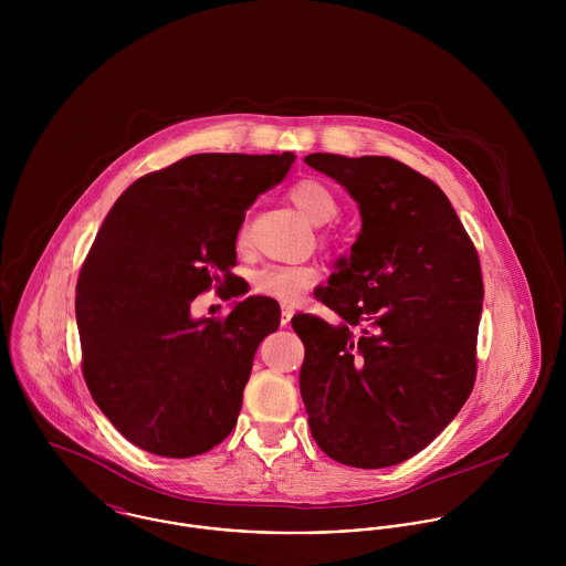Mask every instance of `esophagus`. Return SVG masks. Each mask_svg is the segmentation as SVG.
I'll return each instance as SVG.
<instances>
[{
  "label": "esophagus",
  "instance_id": "obj_1",
  "mask_svg": "<svg viewBox=\"0 0 566 566\" xmlns=\"http://www.w3.org/2000/svg\"><path fill=\"white\" fill-rule=\"evenodd\" d=\"M292 316H294V305H281V324L285 326V324H290L292 321Z\"/></svg>",
  "mask_w": 566,
  "mask_h": 566
}]
</instances>
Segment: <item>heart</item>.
<instances>
[{
	"label": "heart",
	"instance_id": "heart-1",
	"mask_svg": "<svg viewBox=\"0 0 566 566\" xmlns=\"http://www.w3.org/2000/svg\"><path fill=\"white\" fill-rule=\"evenodd\" d=\"M287 198L314 222L326 224L337 216V198L328 185H324L318 178H301L290 185ZM326 243H337L339 235L335 231H326L323 238ZM238 250H245L248 238V224L242 222L235 235ZM318 281V270L307 263L298 265H263L250 274V292L256 296L274 298L281 303H294L298 301L314 283Z\"/></svg>",
	"mask_w": 566,
	"mask_h": 566
}]
</instances>
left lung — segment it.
<instances>
[{
    "mask_svg": "<svg viewBox=\"0 0 566 566\" xmlns=\"http://www.w3.org/2000/svg\"><path fill=\"white\" fill-rule=\"evenodd\" d=\"M357 200L361 233L318 298L342 326L298 314L301 395L314 440L355 469L422 451L478 377L484 281L473 240L444 191L390 157L310 155Z\"/></svg>",
    "mask_w": 566,
    "mask_h": 566,
    "instance_id": "1",
    "label": "left lung"
}]
</instances>
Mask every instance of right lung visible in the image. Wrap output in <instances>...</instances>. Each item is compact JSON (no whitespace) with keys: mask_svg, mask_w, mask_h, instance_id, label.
<instances>
[{"mask_svg":"<svg viewBox=\"0 0 566 566\" xmlns=\"http://www.w3.org/2000/svg\"><path fill=\"white\" fill-rule=\"evenodd\" d=\"M294 159H180L137 178L97 231L76 285L82 377L135 447L191 458L233 431L254 350L279 328L281 310L250 296L222 318L193 321L191 303L238 279L245 211Z\"/></svg>","mask_w":566,"mask_h":566,"instance_id":"1","label":"right lung"}]
</instances>
